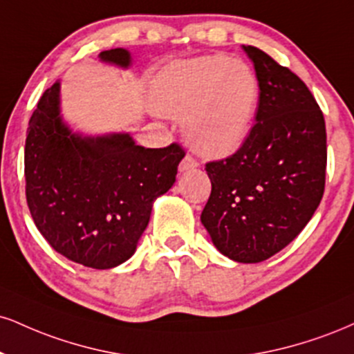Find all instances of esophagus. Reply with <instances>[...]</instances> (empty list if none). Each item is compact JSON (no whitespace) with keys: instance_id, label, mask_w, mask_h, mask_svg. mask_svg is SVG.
<instances>
[{"instance_id":"34e87169","label":"esophagus","mask_w":354,"mask_h":354,"mask_svg":"<svg viewBox=\"0 0 354 354\" xmlns=\"http://www.w3.org/2000/svg\"><path fill=\"white\" fill-rule=\"evenodd\" d=\"M198 166H199V163L193 158V156L186 155L180 163V173H186V171H189V169H196Z\"/></svg>"}]
</instances>
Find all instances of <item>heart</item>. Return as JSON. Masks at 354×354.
Returning a JSON list of instances; mask_svg holds the SVG:
<instances>
[{
  "label": "heart",
  "mask_w": 354,
  "mask_h": 354,
  "mask_svg": "<svg viewBox=\"0 0 354 354\" xmlns=\"http://www.w3.org/2000/svg\"><path fill=\"white\" fill-rule=\"evenodd\" d=\"M261 85L252 67L225 54L169 64L151 85L155 109L183 118L186 140L199 155L224 158L252 130Z\"/></svg>",
  "instance_id": "obj_1"
}]
</instances>
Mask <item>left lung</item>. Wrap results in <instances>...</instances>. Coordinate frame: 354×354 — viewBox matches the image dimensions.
Returning <instances> with one entry per match:
<instances>
[{
  "label": "left lung",
  "mask_w": 354,
  "mask_h": 354,
  "mask_svg": "<svg viewBox=\"0 0 354 354\" xmlns=\"http://www.w3.org/2000/svg\"><path fill=\"white\" fill-rule=\"evenodd\" d=\"M261 95L255 123L234 155L206 165L212 189L201 214L225 257L257 263L280 252L312 219L325 191L326 130L299 75L242 46Z\"/></svg>",
  "instance_id": "8db88e82"
}]
</instances>
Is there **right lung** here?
Here are the masks:
<instances>
[{
  "label": "right lung",
  "instance_id": "add662e5",
  "mask_svg": "<svg viewBox=\"0 0 354 354\" xmlns=\"http://www.w3.org/2000/svg\"><path fill=\"white\" fill-rule=\"evenodd\" d=\"M105 64L127 69V49L102 50ZM185 150L178 143L145 148L130 133L82 135L62 120L61 82L42 93L24 148L26 199L34 224L72 262L112 269L129 261L156 198L176 181Z\"/></svg>",
  "mask_w": 354,
  "mask_h": 354
}]
</instances>
